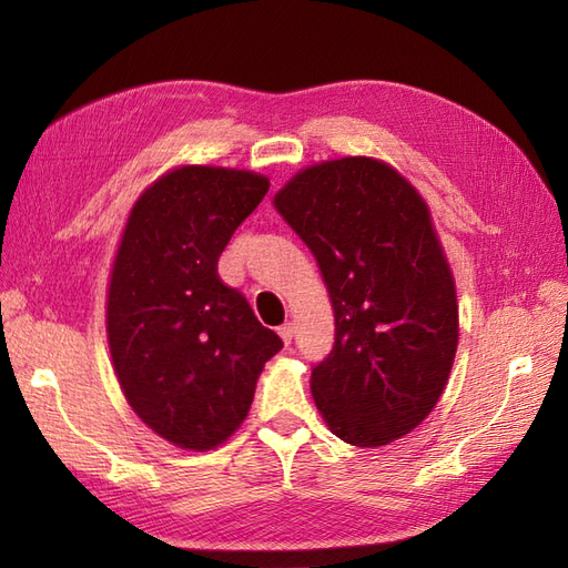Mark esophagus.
<instances>
[{
    "label": "esophagus",
    "mask_w": 568,
    "mask_h": 568,
    "mask_svg": "<svg viewBox=\"0 0 568 568\" xmlns=\"http://www.w3.org/2000/svg\"><path fill=\"white\" fill-rule=\"evenodd\" d=\"M277 334L282 336V341L286 343V346H288V343H291V338H294V326H291V324H282L280 326V329H277Z\"/></svg>",
    "instance_id": "obj_1"
}]
</instances>
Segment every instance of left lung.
I'll list each match as a JSON object with an SVG mask.
<instances>
[{
  "label": "left lung",
  "mask_w": 568,
  "mask_h": 568,
  "mask_svg": "<svg viewBox=\"0 0 568 568\" xmlns=\"http://www.w3.org/2000/svg\"><path fill=\"white\" fill-rule=\"evenodd\" d=\"M274 205L317 257L336 336L313 398L341 440L376 448L438 403L457 351L455 282L426 203L374 159L313 165Z\"/></svg>",
  "instance_id": "1"
}]
</instances>
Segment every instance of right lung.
<instances>
[{
  "mask_svg": "<svg viewBox=\"0 0 568 568\" xmlns=\"http://www.w3.org/2000/svg\"><path fill=\"white\" fill-rule=\"evenodd\" d=\"M270 182L246 170L186 165L134 203L109 286V346L128 403L165 440L209 450L248 415L257 374L284 348L220 253Z\"/></svg>",
  "mask_w": 568,
  "mask_h": 568,
  "instance_id": "add662e5",
  "label": "right lung"
}]
</instances>
